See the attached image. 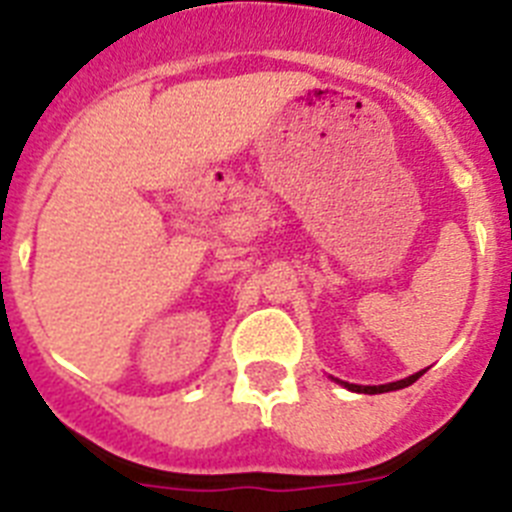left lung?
Segmentation results:
<instances>
[{
  "mask_svg": "<svg viewBox=\"0 0 512 512\" xmlns=\"http://www.w3.org/2000/svg\"><path fill=\"white\" fill-rule=\"evenodd\" d=\"M424 375L422 372H416V375L406 377V380H398V382H388V385H354V382H341L343 388L354 390V393H367V395H377V393H390V390H401V388H409L411 382H416L419 377Z\"/></svg>",
  "mask_w": 512,
  "mask_h": 512,
  "instance_id": "1",
  "label": "left lung"
}]
</instances>
